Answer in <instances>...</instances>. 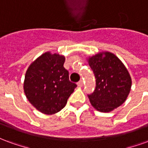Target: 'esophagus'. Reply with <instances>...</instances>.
Here are the masks:
<instances>
[{"label": "esophagus", "instance_id": "1", "mask_svg": "<svg viewBox=\"0 0 148 148\" xmlns=\"http://www.w3.org/2000/svg\"><path fill=\"white\" fill-rule=\"evenodd\" d=\"M83 86V82L82 81H80L79 82H77V86L78 87H82Z\"/></svg>", "mask_w": 148, "mask_h": 148}]
</instances>
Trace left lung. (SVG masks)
Listing matches in <instances>:
<instances>
[{
    "mask_svg": "<svg viewBox=\"0 0 148 148\" xmlns=\"http://www.w3.org/2000/svg\"><path fill=\"white\" fill-rule=\"evenodd\" d=\"M87 62L96 77V89L88 96L92 106L101 112H109L121 106L132 87V78L124 63L109 51L89 56Z\"/></svg>",
    "mask_w": 148,
    "mask_h": 148,
    "instance_id": "obj_1",
    "label": "left lung"
}]
</instances>
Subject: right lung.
<instances>
[{"instance_id": "right-lung-1", "label": "right lung", "mask_w": 148, "mask_h": 148, "mask_svg": "<svg viewBox=\"0 0 148 148\" xmlns=\"http://www.w3.org/2000/svg\"><path fill=\"white\" fill-rule=\"evenodd\" d=\"M64 55L47 51L34 60L27 68L24 82L27 99L36 109L46 115L63 109L77 85L69 80L63 66Z\"/></svg>"}]
</instances>
